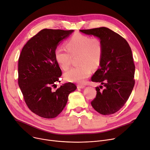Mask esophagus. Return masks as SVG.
I'll return each instance as SVG.
<instances>
[{
    "instance_id": "34e87169",
    "label": "esophagus",
    "mask_w": 150,
    "mask_h": 150,
    "mask_svg": "<svg viewBox=\"0 0 150 150\" xmlns=\"http://www.w3.org/2000/svg\"><path fill=\"white\" fill-rule=\"evenodd\" d=\"M77 88H80V89H83L85 88L84 85H82V84H78L77 85Z\"/></svg>"
}]
</instances>
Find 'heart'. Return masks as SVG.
Here are the masks:
<instances>
[{
	"label": "heart",
	"instance_id": "b5f03b06",
	"mask_svg": "<svg viewBox=\"0 0 150 150\" xmlns=\"http://www.w3.org/2000/svg\"><path fill=\"white\" fill-rule=\"evenodd\" d=\"M66 50L57 47L54 58L59 67L67 70L70 66L72 57H78V67L71 68L65 74V79L70 82L83 83L91 75L92 69L100 64L103 53V44L98 38H92L76 33L66 42Z\"/></svg>",
	"mask_w": 150,
	"mask_h": 150
}]
</instances>
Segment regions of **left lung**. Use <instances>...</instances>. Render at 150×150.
<instances>
[{"label":"left lung","mask_w":150,"mask_h":150,"mask_svg":"<svg viewBox=\"0 0 150 150\" xmlns=\"http://www.w3.org/2000/svg\"><path fill=\"white\" fill-rule=\"evenodd\" d=\"M80 31L98 37L103 44L100 67L91 80L103 84L105 89L100 91L96 88L97 95L91 102L92 106L101 114H114L124 106L135 84V66L131 47L123 37L106 27Z\"/></svg>","instance_id":"left-lung-1"}]
</instances>
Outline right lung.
I'll return each mask as SVG.
<instances>
[{"mask_svg": "<svg viewBox=\"0 0 150 150\" xmlns=\"http://www.w3.org/2000/svg\"><path fill=\"white\" fill-rule=\"evenodd\" d=\"M73 30L43 29L28 41L18 61V84L28 108L45 119L57 117L66 106L69 94L76 90L72 83L52 89L59 81L61 70L54 50Z\"/></svg>", "mask_w": 150, "mask_h": 150, "instance_id": "1", "label": "right lung"}]
</instances>
